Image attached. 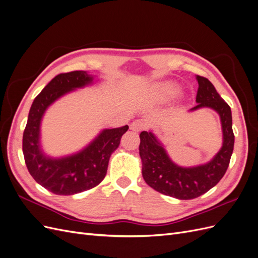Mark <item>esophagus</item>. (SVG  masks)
I'll list each match as a JSON object with an SVG mask.
<instances>
[{
    "mask_svg": "<svg viewBox=\"0 0 258 258\" xmlns=\"http://www.w3.org/2000/svg\"><path fill=\"white\" fill-rule=\"evenodd\" d=\"M145 127H146V122L143 119H136L134 122H131V124H130V129L132 131H136V132L142 131Z\"/></svg>",
    "mask_w": 258,
    "mask_h": 258,
    "instance_id": "esophagus-1",
    "label": "esophagus"
}]
</instances>
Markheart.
Instances as JSON below:
<instances>
[{
  "mask_svg": "<svg viewBox=\"0 0 258 258\" xmlns=\"http://www.w3.org/2000/svg\"><path fill=\"white\" fill-rule=\"evenodd\" d=\"M176 86L172 83H161L155 87V97L157 100H167L176 93Z\"/></svg>",
  "mask_w": 258,
  "mask_h": 258,
  "instance_id": "heart-1",
  "label": "heart"
}]
</instances>
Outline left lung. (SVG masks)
Listing matches in <instances>:
<instances>
[{"mask_svg": "<svg viewBox=\"0 0 258 258\" xmlns=\"http://www.w3.org/2000/svg\"><path fill=\"white\" fill-rule=\"evenodd\" d=\"M198 90L196 102L190 111L211 107L221 116L224 142L215 157L204 166L181 168L170 160L162 145L152 132L140 134L139 146L142 160V175L147 185L166 196L181 200L197 198L214 187L227 171L235 144L230 106L218 95L206 77L197 75Z\"/></svg>", "mask_w": 258, "mask_h": 258, "instance_id": "obj_1", "label": "left lung"}]
</instances>
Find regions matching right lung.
<instances>
[{"label":"right lung","instance_id":"obj_1","mask_svg":"<svg viewBox=\"0 0 258 258\" xmlns=\"http://www.w3.org/2000/svg\"><path fill=\"white\" fill-rule=\"evenodd\" d=\"M85 71L61 73L46 85L31 105L23 131L22 152L26 166L35 181L56 195H74L99 185L106 175L108 160L118 147L128 126L103 130L88 147L79 154L61 159H51L40 150V123L44 112L54 100L72 89L91 83Z\"/></svg>","mask_w":258,"mask_h":258}]
</instances>
